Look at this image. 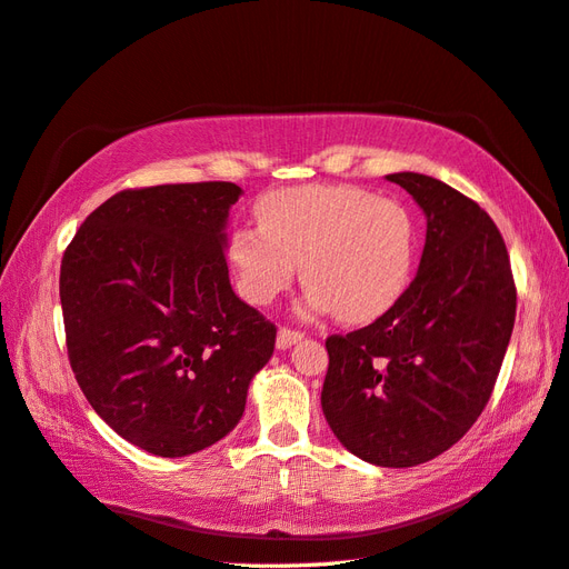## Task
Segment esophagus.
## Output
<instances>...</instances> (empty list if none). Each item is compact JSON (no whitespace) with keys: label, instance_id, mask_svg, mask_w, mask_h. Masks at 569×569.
I'll return each instance as SVG.
<instances>
[{"label":"esophagus","instance_id":"esophagus-1","mask_svg":"<svg viewBox=\"0 0 569 569\" xmlns=\"http://www.w3.org/2000/svg\"><path fill=\"white\" fill-rule=\"evenodd\" d=\"M302 339H305V333H300V331H296V329L283 327V329H279V339H276V343H279L281 351H286V348L296 346V343L302 341Z\"/></svg>","mask_w":569,"mask_h":569}]
</instances>
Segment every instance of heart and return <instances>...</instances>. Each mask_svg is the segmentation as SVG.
Returning <instances> with one entry per match:
<instances>
[{"label":"heart","instance_id":"b5f03b06","mask_svg":"<svg viewBox=\"0 0 569 569\" xmlns=\"http://www.w3.org/2000/svg\"><path fill=\"white\" fill-rule=\"evenodd\" d=\"M259 228L228 238V264L238 293L269 305L298 276L308 310L346 325H368L403 298L416 267V221L395 199L353 184L276 189L257 201Z\"/></svg>","mask_w":569,"mask_h":569}]
</instances>
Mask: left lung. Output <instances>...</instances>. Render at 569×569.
Here are the masks:
<instances>
[{"instance_id":"left-lung-1","label":"left lung","mask_w":569,"mask_h":569,"mask_svg":"<svg viewBox=\"0 0 569 569\" xmlns=\"http://www.w3.org/2000/svg\"><path fill=\"white\" fill-rule=\"evenodd\" d=\"M387 180L426 213L423 257L387 315L327 339L322 411L351 455L406 469L457 445L486 409L517 288L500 230L476 201L420 172Z\"/></svg>"}]
</instances>
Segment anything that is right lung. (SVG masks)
Returning <instances> with one entry per match:
<instances>
[{"mask_svg":"<svg viewBox=\"0 0 569 569\" xmlns=\"http://www.w3.org/2000/svg\"><path fill=\"white\" fill-rule=\"evenodd\" d=\"M232 182L124 189L69 242L60 300L71 370L93 411L156 457L238 426L276 327L228 279Z\"/></svg>","mask_w":569,"mask_h":569,"instance_id":"1","label":"right lung"}]
</instances>
